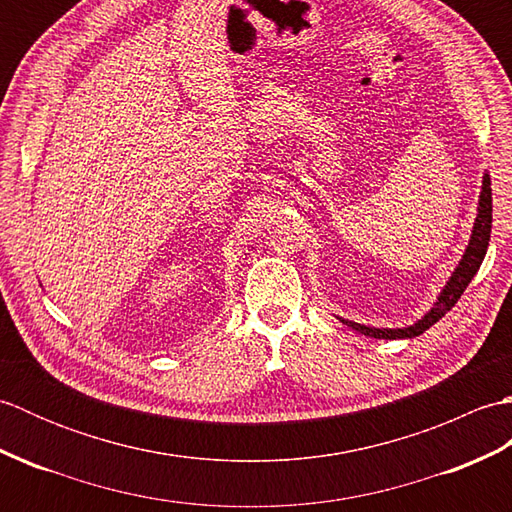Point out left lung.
<instances>
[{
  "mask_svg": "<svg viewBox=\"0 0 512 512\" xmlns=\"http://www.w3.org/2000/svg\"><path fill=\"white\" fill-rule=\"evenodd\" d=\"M491 224H493V193H491V178L484 176V184H482V195H480V209H477V220L473 226V235L469 248L462 257L460 266L455 268V273L451 275L449 284L444 286V290L440 292L436 308H431L429 314H424V319H420L418 323L409 325V328L402 330H378V328H365L361 323H352L341 319L345 325H350L352 330L361 332L365 336H374V339H411V336H418L424 330H429L433 323H438L444 314H447L458 299L462 297V292L466 290V286L471 284V279L475 277L477 270H480L486 248H488V239H491Z\"/></svg>",
  "mask_w": 512,
  "mask_h": 512,
  "instance_id": "left-lung-1",
  "label": "left lung"
}]
</instances>
